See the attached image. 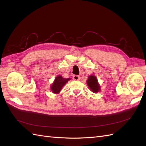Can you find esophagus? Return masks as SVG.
Listing matches in <instances>:
<instances>
[{"label":"esophagus","instance_id":"esophagus-1","mask_svg":"<svg viewBox=\"0 0 146 146\" xmlns=\"http://www.w3.org/2000/svg\"><path fill=\"white\" fill-rule=\"evenodd\" d=\"M80 79V77L79 76H77V75H75L73 76V80H79Z\"/></svg>","mask_w":146,"mask_h":146}]
</instances>
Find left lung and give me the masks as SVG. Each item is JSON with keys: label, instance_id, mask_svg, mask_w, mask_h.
Instances as JSON below:
<instances>
[{"label": "left lung", "instance_id": "obj_1", "mask_svg": "<svg viewBox=\"0 0 146 146\" xmlns=\"http://www.w3.org/2000/svg\"><path fill=\"white\" fill-rule=\"evenodd\" d=\"M86 83L88 87H89L92 92L96 93V92H98L100 91V86L96 76H92V75L89 76L88 80L86 81Z\"/></svg>", "mask_w": 146, "mask_h": 146}]
</instances>
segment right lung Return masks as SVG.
I'll use <instances>...</instances> for the list:
<instances>
[{"label": "right lung", "instance_id": "right-lung-1", "mask_svg": "<svg viewBox=\"0 0 146 146\" xmlns=\"http://www.w3.org/2000/svg\"><path fill=\"white\" fill-rule=\"evenodd\" d=\"M70 80V78H64L61 76H57L55 78L54 83H52V85L50 87V89L53 93L58 94L60 92L61 88H62L65 84Z\"/></svg>", "mask_w": 146, "mask_h": 146}]
</instances>
